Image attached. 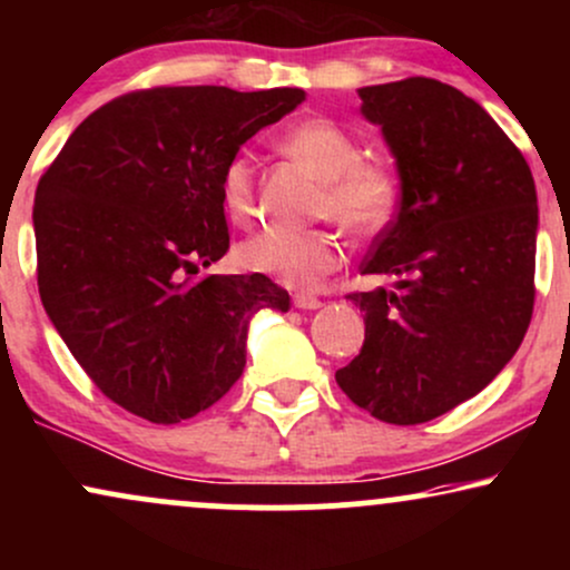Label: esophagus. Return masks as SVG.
I'll list each match as a JSON object with an SVG mask.
<instances>
[{
	"mask_svg": "<svg viewBox=\"0 0 570 570\" xmlns=\"http://www.w3.org/2000/svg\"><path fill=\"white\" fill-rule=\"evenodd\" d=\"M292 303L294 307H299V311H316V307H322V299L313 297V294H294Z\"/></svg>",
	"mask_w": 570,
	"mask_h": 570,
	"instance_id": "obj_1",
	"label": "esophagus"
}]
</instances>
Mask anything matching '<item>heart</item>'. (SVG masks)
Here are the masks:
<instances>
[{"mask_svg": "<svg viewBox=\"0 0 570 570\" xmlns=\"http://www.w3.org/2000/svg\"><path fill=\"white\" fill-rule=\"evenodd\" d=\"M281 149L324 181L322 214L351 233H377L396 206V179L383 163L364 160L362 147L337 122L313 117L281 136ZM227 217L248 225L254 217V163L246 153L233 155L219 176ZM240 265L289 289H313L343 263V244L330 230H265L238 248Z\"/></svg>", "mask_w": 570, "mask_h": 570, "instance_id": "heart-1", "label": "heart"}]
</instances>
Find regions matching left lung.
<instances>
[{
    "label": "left lung",
    "mask_w": 570,
    "mask_h": 570,
    "mask_svg": "<svg viewBox=\"0 0 570 570\" xmlns=\"http://www.w3.org/2000/svg\"><path fill=\"white\" fill-rule=\"evenodd\" d=\"M396 160L402 200L372 240L353 292L364 345L337 385L377 421L415 426L480 394L533 316V174L474 98L429 77L358 90Z\"/></svg>",
    "instance_id": "1"
}]
</instances>
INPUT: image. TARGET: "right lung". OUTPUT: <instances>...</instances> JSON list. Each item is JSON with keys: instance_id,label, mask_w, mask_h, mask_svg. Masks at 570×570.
I'll return each mask as SVG.
<instances>
[{"instance_id": "1", "label": "right lung", "mask_w": 570, "mask_h": 570, "mask_svg": "<svg viewBox=\"0 0 570 570\" xmlns=\"http://www.w3.org/2000/svg\"><path fill=\"white\" fill-rule=\"evenodd\" d=\"M305 90H134L85 117L37 185V284L104 396L153 423L219 402L246 367L248 322L289 311L267 276H206L230 248L219 176Z\"/></svg>"}]
</instances>
